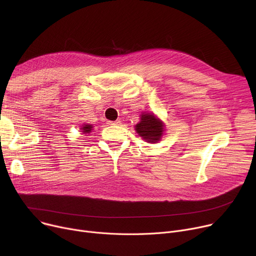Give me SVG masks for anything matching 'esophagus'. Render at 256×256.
Returning <instances> with one entry per match:
<instances>
[{
  "mask_svg": "<svg viewBox=\"0 0 256 256\" xmlns=\"http://www.w3.org/2000/svg\"><path fill=\"white\" fill-rule=\"evenodd\" d=\"M108 124H109V126H120V124H121V121H120V120L108 121Z\"/></svg>",
  "mask_w": 256,
  "mask_h": 256,
  "instance_id": "obj_1",
  "label": "esophagus"
}]
</instances>
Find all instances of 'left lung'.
Segmentation results:
<instances>
[{"label":"left lung","mask_w":256,"mask_h":256,"mask_svg":"<svg viewBox=\"0 0 256 256\" xmlns=\"http://www.w3.org/2000/svg\"><path fill=\"white\" fill-rule=\"evenodd\" d=\"M135 128L139 136L150 143L160 141L164 132V124L152 113H143L140 122Z\"/></svg>","instance_id":"8db88e82"}]
</instances>
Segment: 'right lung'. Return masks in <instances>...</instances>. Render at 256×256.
<instances>
[{
  "instance_id": "add662e5",
  "label": "right lung",
  "mask_w": 256,
  "mask_h": 256,
  "mask_svg": "<svg viewBox=\"0 0 256 256\" xmlns=\"http://www.w3.org/2000/svg\"><path fill=\"white\" fill-rule=\"evenodd\" d=\"M82 132H84V134H88V132H91V130H92V126L91 124H83V126H82Z\"/></svg>"
}]
</instances>
